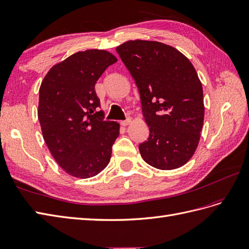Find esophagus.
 I'll return each instance as SVG.
<instances>
[{"mask_svg":"<svg viewBox=\"0 0 249 249\" xmlns=\"http://www.w3.org/2000/svg\"><path fill=\"white\" fill-rule=\"evenodd\" d=\"M130 123H131V119L130 118L126 119L124 121H121V125H122V126H127V125H129Z\"/></svg>","mask_w":249,"mask_h":249,"instance_id":"esophagus-1","label":"esophagus"}]
</instances>
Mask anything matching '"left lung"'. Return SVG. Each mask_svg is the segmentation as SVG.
I'll use <instances>...</instances> for the list:
<instances>
[{
	"instance_id": "1",
	"label": "left lung",
	"mask_w": 249,
	"mask_h": 249,
	"mask_svg": "<svg viewBox=\"0 0 249 249\" xmlns=\"http://www.w3.org/2000/svg\"><path fill=\"white\" fill-rule=\"evenodd\" d=\"M117 53L136 82L149 127L140 154L158 169L183 166L197 147L204 121L203 88L194 65L160 42L128 41Z\"/></svg>"
}]
</instances>
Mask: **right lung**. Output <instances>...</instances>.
Here are the masks:
<instances>
[{
	"label": "right lung",
	"instance_id": "right-lung-1",
	"mask_svg": "<svg viewBox=\"0 0 249 249\" xmlns=\"http://www.w3.org/2000/svg\"><path fill=\"white\" fill-rule=\"evenodd\" d=\"M105 50H85L56 64L40 87L37 117L48 149L70 176H97L110 161L120 125L105 121L94 85L116 63Z\"/></svg>",
	"mask_w": 249,
	"mask_h": 249
}]
</instances>
